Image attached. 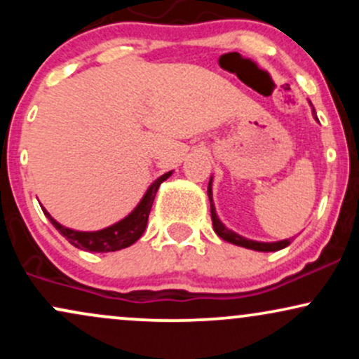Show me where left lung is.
Masks as SVG:
<instances>
[{"label":"left lung","mask_w":359,"mask_h":359,"mask_svg":"<svg viewBox=\"0 0 359 359\" xmlns=\"http://www.w3.org/2000/svg\"><path fill=\"white\" fill-rule=\"evenodd\" d=\"M312 114L316 116V109H312ZM212 177L209 179V185H208V196H209V203H211V219H212V228L214 231L219 238H222L224 241L228 243H233V245L236 246H243V248H248V250H255V251H278L282 248H285V246L290 245V240H282V241H275V243H263V241H253V240H248V238H243L240 236L238 233L231 231V229L226 228L224 224H222L219 217H217L216 214V208H214L212 204Z\"/></svg>","instance_id":"8db88e82"}]
</instances>
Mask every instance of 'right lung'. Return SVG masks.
I'll list each match as a JSON object with an SVG mask.
<instances>
[{
  "label": "right lung",
  "mask_w": 359,
  "mask_h": 359,
  "mask_svg": "<svg viewBox=\"0 0 359 359\" xmlns=\"http://www.w3.org/2000/svg\"><path fill=\"white\" fill-rule=\"evenodd\" d=\"M172 175V172H167L162 177L155 180L154 184L148 187L145 196L142 197L137 208L133 209L125 219L114 222V224L108 226V228L100 229V231H76V229L65 228L60 222H57L50 214L47 212V209L42 208L45 216L48 217V221L55 226V229L62 236L65 238L71 245L76 248L84 250V251H94V253H108V251H118L128 246L133 245L135 241H138L142 238V234L145 233L148 216H150L151 204L158 191L160 184L163 180H167Z\"/></svg>",
  "instance_id": "obj_1"
}]
</instances>
